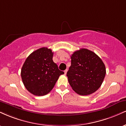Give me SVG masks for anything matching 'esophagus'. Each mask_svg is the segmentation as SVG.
<instances>
[{
  "label": "esophagus",
  "instance_id": "esophagus-1",
  "mask_svg": "<svg viewBox=\"0 0 126 126\" xmlns=\"http://www.w3.org/2000/svg\"><path fill=\"white\" fill-rule=\"evenodd\" d=\"M64 75H66V73H67V69L65 70L64 71Z\"/></svg>",
  "mask_w": 126,
  "mask_h": 126
}]
</instances>
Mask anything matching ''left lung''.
Masks as SVG:
<instances>
[{
  "instance_id": "left-lung-1",
  "label": "left lung",
  "mask_w": 126,
  "mask_h": 126,
  "mask_svg": "<svg viewBox=\"0 0 126 126\" xmlns=\"http://www.w3.org/2000/svg\"><path fill=\"white\" fill-rule=\"evenodd\" d=\"M71 59L67 76L73 90L81 96L91 94L97 90L106 73L101 59L87 48L75 51Z\"/></svg>"
}]
</instances>
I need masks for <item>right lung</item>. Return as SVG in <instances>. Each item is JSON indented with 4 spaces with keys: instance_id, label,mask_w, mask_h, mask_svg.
Here are the masks:
<instances>
[{
    "instance_id": "1",
    "label": "right lung",
    "mask_w": 126,
    "mask_h": 126,
    "mask_svg": "<svg viewBox=\"0 0 126 126\" xmlns=\"http://www.w3.org/2000/svg\"><path fill=\"white\" fill-rule=\"evenodd\" d=\"M50 48L42 47L32 53L26 59L21 70L24 86L35 96H45L54 87L64 72L53 61Z\"/></svg>"
}]
</instances>
